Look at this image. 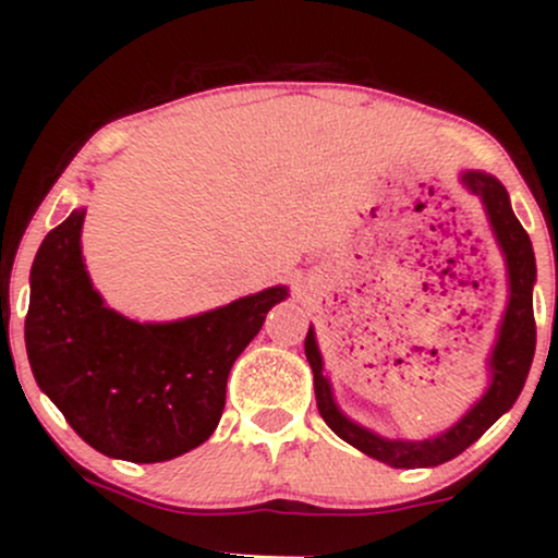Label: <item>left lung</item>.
I'll use <instances>...</instances> for the list:
<instances>
[{"label": "left lung", "instance_id": "8db88e82", "mask_svg": "<svg viewBox=\"0 0 558 558\" xmlns=\"http://www.w3.org/2000/svg\"><path fill=\"white\" fill-rule=\"evenodd\" d=\"M462 183L472 194L483 198L485 215H488L493 233H496L498 246H501L506 259V272H509V304H506L504 319L498 325L496 345L490 351L488 373L490 383L480 399L472 403L470 412L464 414L457 425L448 427L446 433L425 440H390L383 438L367 427L351 422L338 409L332 399L330 380L323 375V356H319L315 330L310 328L304 341L306 360L315 373V396L317 409L323 420L338 438L345 444L360 448L362 453L377 459V462L399 466V470H414V466H438L448 459L459 457L466 451L488 427L514 407L517 396L522 393L524 380H527L530 364L535 356V315H533V286H535V254L530 243L527 230L511 213V202L501 181L488 175V172L466 170L462 172Z\"/></svg>", "mask_w": 558, "mask_h": 558}]
</instances>
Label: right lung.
<instances>
[{
	"mask_svg": "<svg viewBox=\"0 0 558 558\" xmlns=\"http://www.w3.org/2000/svg\"><path fill=\"white\" fill-rule=\"evenodd\" d=\"M83 217L86 209H75L49 230L31 267V369L96 451L136 464L168 462L215 433L230 367L288 288L175 323H136L94 291L81 257Z\"/></svg>",
	"mask_w": 558,
	"mask_h": 558,
	"instance_id": "obj_1",
	"label": "right lung"
}]
</instances>
